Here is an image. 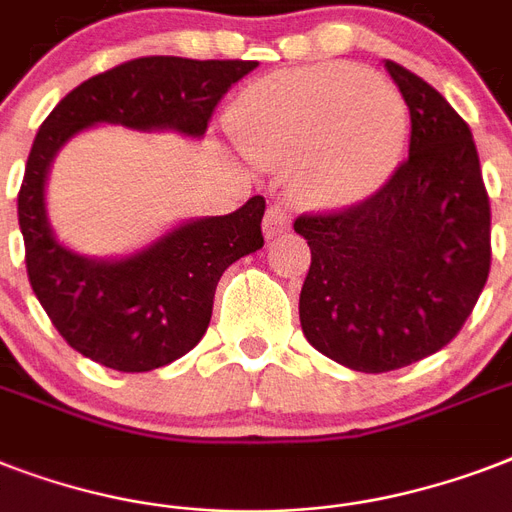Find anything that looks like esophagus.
Listing matches in <instances>:
<instances>
[{
    "label": "esophagus",
    "mask_w": 512,
    "mask_h": 512,
    "mask_svg": "<svg viewBox=\"0 0 512 512\" xmlns=\"http://www.w3.org/2000/svg\"><path fill=\"white\" fill-rule=\"evenodd\" d=\"M289 225H292V212H289L284 204H273V207L265 212L263 220L265 239H276L281 233H287Z\"/></svg>",
    "instance_id": "esophagus-1"
}]
</instances>
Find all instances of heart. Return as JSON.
I'll return each instance as SVG.
<instances>
[{"label":"heart","mask_w":512,"mask_h":512,"mask_svg":"<svg viewBox=\"0 0 512 512\" xmlns=\"http://www.w3.org/2000/svg\"><path fill=\"white\" fill-rule=\"evenodd\" d=\"M233 130L257 162H305L308 196L345 207L377 191L406 140V108L388 82L348 63L281 71L255 82Z\"/></svg>","instance_id":"obj_1"}]
</instances>
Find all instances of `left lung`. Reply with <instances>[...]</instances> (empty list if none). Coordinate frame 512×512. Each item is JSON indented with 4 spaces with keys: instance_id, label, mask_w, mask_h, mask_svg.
Returning a JSON list of instances; mask_svg holds the SVG:
<instances>
[{
    "instance_id": "1",
    "label": "left lung",
    "mask_w": 512,
    "mask_h": 512,
    "mask_svg": "<svg viewBox=\"0 0 512 512\" xmlns=\"http://www.w3.org/2000/svg\"><path fill=\"white\" fill-rule=\"evenodd\" d=\"M385 68L409 106V159L369 199L295 220L311 247L305 337L366 374L449 345L492 268V207L468 122L409 68Z\"/></svg>"
}]
</instances>
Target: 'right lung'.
Returning <instances> with one entry per match:
<instances>
[{
    "mask_svg": "<svg viewBox=\"0 0 512 512\" xmlns=\"http://www.w3.org/2000/svg\"><path fill=\"white\" fill-rule=\"evenodd\" d=\"M257 60H127L71 90L36 132L18 191V223L36 300L60 337L116 372H151L204 337L223 271L263 247L265 199L223 217L193 220L116 263L60 247L44 215V177L68 138L98 122L177 130L199 138L217 103Z\"/></svg>",
    "mask_w": 512,
    "mask_h": 512,
    "instance_id": "add662e5",
    "label": "right lung"
}]
</instances>
